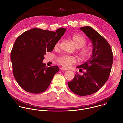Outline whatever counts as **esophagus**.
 Segmentation results:
<instances>
[{
  "mask_svg": "<svg viewBox=\"0 0 123 123\" xmlns=\"http://www.w3.org/2000/svg\"><path fill=\"white\" fill-rule=\"evenodd\" d=\"M60 69H61V70H68V69L67 68H64V67H61L60 68Z\"/></svg>",
  "mask_w": 123,
  "mask_h": 123,
  "instance_id": "esophagus-1",
  "label": "esophagus"
}]
</instances>
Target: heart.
Listing matches in <instances>:
<instances>
[{
  "mask_svg": "<svg viewBox=\"0 0 123 123\" xmlns=\"http://www.w3.org/2000/svg\"><path fill=\"white\" fill-rule=\"evenodd\" d=\"M71 38L76 48H79L78 52L80 58L83 60L88 59L92 55V51L89 48L84 47L87 43L86 39L84 37L78 34H73L71 37ZM59 44L60 41H58L56 44V47L58 46ZM57 61L62 66L69 67L75 62V59L71 55H62L57 58Z\"/></svg>",
  "mask_w": 123,
  "mask_h": 123,
  "instance_id": "b5f03b06",
  "label": "heart"
}]
</instances>
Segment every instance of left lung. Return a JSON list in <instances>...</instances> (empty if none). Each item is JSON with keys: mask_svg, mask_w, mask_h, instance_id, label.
<instances>
[{"mask_svg": "<svg viewBox=\"0 0 123 123\" xmlns=\"http://www.w3.org/2000/svg\"><path fill=\"white\" fill-rule=\"evenodd\" d=\"M80 29L92 42V55L86 62L77 66L82 72V75L76 73L72 81L68 83V86L74 93L86 96L96 92L109 79L113 63V55L111 47L102 36L89 26Z\"/></svg>", "mask_w": 123, "mask_h": 123, "instance_id": "left-lung-1", "label": "left lung"}]
</instances>
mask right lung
<instances>
[{"instance_id": "add662e5", "label": "right lung", "mask_w": 123, "mask_h": 123, "mask_svg": "<svg viewBox=\"0 0 123 123\" xmlns=\"http://www.w3.org/2000/svg\"><path fill=\"white\" fill-rule=\"evenodd\" d=\"M66 29L56 32L33 28L26 31L16 39L11 52L14 77L25 91L34 94L45 92L59 69L48 67L42 62L46 52L54 49Z\"/></svg>"}]
</instances>
